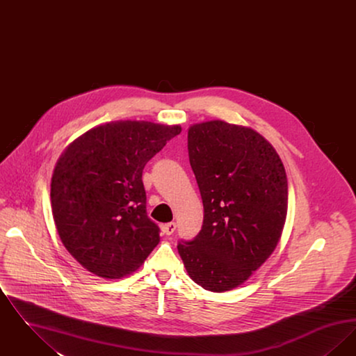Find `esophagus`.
<instances>
[{"label":"esophagus","instance_id":"esophagus-1","mask_svg":"<svg viewBox=\"0 0 356 356\" xmlns=\"http://www.w3.org/2000/svg\"><path fill=\"white\" fill-rule=\"evenodd\" d=\"M161 229L165 235H172L175 231H176V222H168V224H164L161 225Z\"/></svg>","mask_w":356,"mask_h":356}]
</instances>
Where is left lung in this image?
<instances>
[{"mask_svg": "<svg viewBox=\"0 0 356 356\" xmlns=\"http://www.w3.org/2000/svg\"><path fill=\"white\" fill-rule=\"evenodd\" d=\"M188 154L203 199L202 231L177 244L191 279L212 292L243 284L276 248L287 216L284 165L251 128L221 120L188 129Z\"/></svg>", "mask_w": 356, "mask_h": 356, "instance_id": "left-lung-1", "label": "left lung"}]
</instances>
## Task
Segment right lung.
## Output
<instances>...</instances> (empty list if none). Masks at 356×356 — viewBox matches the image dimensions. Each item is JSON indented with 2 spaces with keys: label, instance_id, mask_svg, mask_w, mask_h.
Listing matches in <instances>:
<instances>
[{
  "label": "right lung",
  "instance_id": "obj_1",
  "mask_svg": "<svg viewBox=\"0 0 356 356\" xmlns=\"http://www.w3.org/2000/svg\"><path fill=\"white\" fill-rule=\"evenodd\" d=\"M180 132L179 125L115 121L85 132L60 156L51 176L53 219L69 254L88 271L124 277L159 244L143 170Z\"/></svg>",
  "mask_w": 356,
  "mask_h": 356
}]
</instances>
